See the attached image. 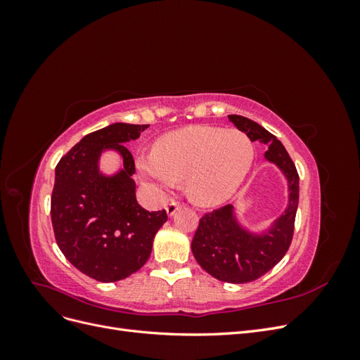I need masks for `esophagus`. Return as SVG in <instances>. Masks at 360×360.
I'll list each match as a JSON object with an SVG mask.
<instances>
[{"label":"esophagus","mask_w":360,"mask_h":360,"mask_svg":"<svg viewBox=\"0 0 360 360\" xmlns=\"http://www.w3.org/2000/svg\"><path fill=\"white\" fill-rule=\"evenodd\" d=\"M181 205H183V204H181L180 201H171V202L167 205V213H168V216H172L179 209H181Z\"/></svg>","instance_id":"esophagus-1"}]
</instances>
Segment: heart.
Segmentation results:
<instances>
[{
	"label": "heart",
	"instance_id": "obj_1",
	"mask_svg": "<svg viewBox=\"0 0 360 360\" xmlns=\"http://www.w3.org/2000/svg\"><path fill=\"white\" fill-rule=\"evenodd\" d=\"M252 160V141L242 130L191 126L162 136L155 151L138 155L136 168L159 191L184 180L192 201L216 205L240 188Z\"/></svg>",
	"mask_w": 360,
	"mask_h": 360
}]
</instances>
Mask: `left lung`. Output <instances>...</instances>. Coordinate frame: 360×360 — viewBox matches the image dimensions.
Masks as SVG:
<instances>
[{
    "label": "left lung",
    "instance_id": "8db88e82",
    "mask_svg": "<svg viewBox=\"0 0 360 360\" xmlns=\"http://www.w3.org/2000/svg\"><path fill=\"white\" fill-rule=\"evenodd\" d=\"M250 141L269 146L266 159L276 163L288 180V207L269 233L254 236L237 224L233 205L205 213L192 238V252L198 264L216 279L245 284L266 275L284 258L294 234L299 204V174L290 155L275 135L242 115H228Z\"/></svg>",
    "mask_w": 360,
    "mask_h": 360
}]
</instances>
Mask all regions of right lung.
I'll use <instances>...</instances> for the list:
<instances>
[{"label":"right lung","instance_id":"right-lung-1","mask_svg":"<svg viewBox=\"0 0 360 360\" xmlns=\"http://www.w3.org/2000/svg\"><path fill=\"white\" fill-rule=\"evenodd\" d=\"M147 127L110 124L85 135L57 163L51 197L53 234L64 257L96 281L115 282L143 267L168 219L165 210L148 212L135 197V162L124 144ZM106 148L124 158V169L112 178L102 176L96 165Z\"/></svg>","mask_w":360,"mask_h":360}]
</instances>
